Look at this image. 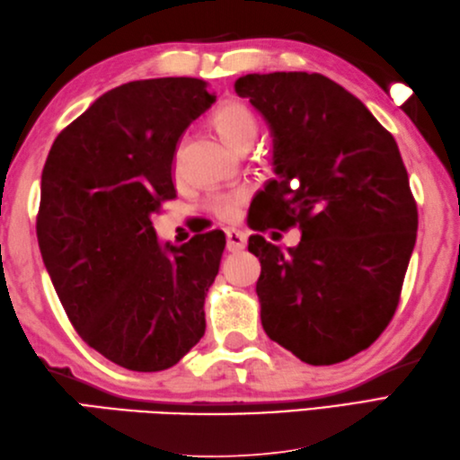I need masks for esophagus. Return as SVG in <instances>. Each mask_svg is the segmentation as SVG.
I'll list each match as a JSON object with an SVG mask.
<instances>
[{"instance_id": "esophagus-1", "label": "esophagus", "mask_w": 460, "mask_h": 460, "mask_svg": "<svg viewBox=\"0 0 460 460\" xmlns=\"http://www.w3.org/2000/svg\"><path fill=\"white\" fill-rule=\"evenodd\" d=\"M225 237H227V251L231 252H239L247 247V235L237 229H227Z\"/></svg>"}]
</instances>
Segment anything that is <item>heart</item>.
Wrapping results in <instances>:
<instances>
[{"label": "heart", "mask_w": 460, "mask_h": 460, "mask_svg": "<svg viewBox=\"0 0 460 460\" xmlns=\"http://www.w3.org/2000/svg\"><path fill=\"white\" fill-rule=\"evenodd\" d=\"M215 130L219 132L225 144L235 152H247L259 136V122L247 104L229 101L213 112L211 119ZM178 162V155H175ZM249 198L247 190H231L215 193L208 199V208L221 221H235L241 215V208Z\"/></svg>", "instance_id": "1"}]
</instances>
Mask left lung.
Here are the masks:
<instances>
[{
  "instance_id": "left-lung-1",
  "label": "left lung",
  "mask_w": 460,
  "mask_h": 460,
  "mask_svg": "<svg viewBox=\"0 0 460 460\" xmlns=\"http://www.w3.org/2000/svg\"><path fill=\"white\" fill-rule=\"evenodd\" d=\"M235 91L265 116L277 180L255 229H302L282 252L249 239L267 336L310 366L359 354L392 322L417 239L397 142L364 102L318 73L245 75Z\"/></svg>"
}]
</instances>
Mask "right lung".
<instances>
[{"mask_svg": "<svg viewBox=\"0 0 460 460\" xmlns=\"http://www.w3.org/2000/svg\"><path fill=\"white\" fill-rule=\"evenodd\" d=\"M213 101L191 76L126 83L61 130L47 155L37 213L47 272L79 336L126 369H168L205 332L225 235L162 247L152 215L175 198V144Z\"/></svg>", "mask_w": 460, "mask_h": 460, "instance_id": "1", "label": "right lung"}]
</instances>
